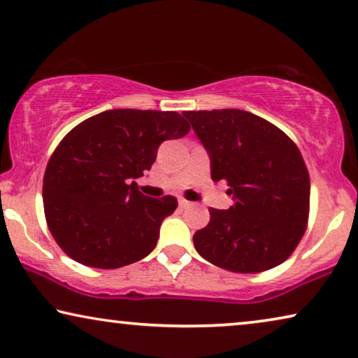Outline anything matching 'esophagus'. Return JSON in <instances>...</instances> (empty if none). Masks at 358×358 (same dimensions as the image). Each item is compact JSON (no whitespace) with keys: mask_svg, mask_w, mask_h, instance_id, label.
<instances>
[{"mask_svg":"<svg viewBox=\"0 0 358 358\" xmlns=\"http://www.w3.org/2000/svg\"><path fill=\"white\" fill-rule=\"evenodd\" d=\"M178 204L181 209H186V208H189V206H193V203H189V201H186V199H180Z\"/></svg>","mask_w":358,"mask_h":358,"instance_id":"1","label":"esophagus"}]
</instances>
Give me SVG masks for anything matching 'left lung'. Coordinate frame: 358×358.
I'll list each match as a JSON object with an SVG mask.
<instances>
[{"label":"left lung","mask_w":358,"mask_h":358,"mask_svg":"<svg viewBox=\"0 0 358 358\" xmlns=\"http://www.w3.org/2000/svg\"><path fill=\"white\" fill-rule=\"evenodd\" d=\"M210 157V177L227 181L235 204L209 209L193 236L198 253L231 273L273 269L294 253L310 214V175L284 131L245 110L183 112Z\"/></svg>","instance_id":"1"}]
</instances>
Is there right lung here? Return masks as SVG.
<instances>
[{
	"instance_id": "1",
	"label": "right lung",
	"mask_w": 358,
	"mask_h": 358,
	"mask_svg": "<svg viewBox=\"0 0 358 358\" xmlns=\"http://www.w3.org/2000/svg\"><path fill=\"white\" fill-rule=\"evenodd\" d=\"M188 133L177 112L133 108L107 110L69 131L43 175L45 219L59 248L97 269L145 258L178 203L144 196L134 178L150 170L164 141Z\"/></svg>"
}]
</instances>
